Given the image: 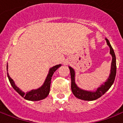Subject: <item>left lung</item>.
<instances>
[{"mask_svg": "<svg viewBox=\"0 0 123 123\" xmlns=\"http://www.w3.org/2000/svg\"><path fill=\"white\" fill-rule=\"evenodd\" d=\"M107 44L110 48V54L112 56V62H111V72L109 78L106 82H105L104 84H102L100 87H98L96 91H87L80 89L75 84L74 82V71L73 68L69 67L70 73H71V90L74 95L76 97L84 100H94L100 98L104 95L114 82V80L116 75V58H115V52L113 51L112 47L111 46L109 41L106 39Z\"/></svg>", "mask_w": 123, "mask_h": 123, "instance_id": "left-lung-1", "label": "left lung"}]
</instances>
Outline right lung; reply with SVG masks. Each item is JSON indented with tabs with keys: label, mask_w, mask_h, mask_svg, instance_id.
Wrapping results in <instances>:
<instances>
[{
	"label": "right lung",
	"mask_w": 123,
	"mask_h": 123,
	"mask_svg": "<svg viewBox=\"0 0 123 123\" xmlns=\"http://www.w3.org/2000/svg\"><path fill=\"white\" fill-rule=\"evenodd\" d=\"M61 64L60 65H55L54 67H52L50 68L49 70V73L48 74L47 77L45 80V82L43 84L42 86L39 87V89H35V90H32V91H29V92H26L25 93L24 92L20 90V89L17 87L15 84L13 80L10 78V76L8 74V79L10 81V84L12 85V86L13 87V88L15 90V91L19 93V95L23 97L24 98H25L26 100H32V101H37V100H40L42 99H44L47 97L49 95L50 91V82H51L52 76L53 75L54 73L56 71V69H58V67H60L61 66ZM7 68H8V65H7Z\"/></svg>",
	"instance_id": "right-lung-1"
}]
</instances>
